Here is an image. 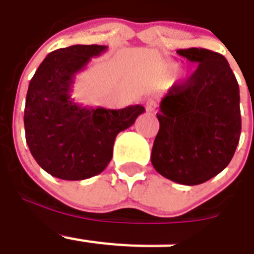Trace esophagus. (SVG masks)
I'll list each match as a JSON object with an SVG mask.
<instances>
[{"mask_svg":"<svg viewBox=\"0 0 254 254\" xmlns=\"http://www.w3.org/2000/svg\"><path fill=\"white\" fill-rule=\"evenodd\" d=\"M157 106H158V105H157V101H155L153 97H149V99L145 100V109H147V111H150V113H152V111H155Z\"/></svg>","mask_w":254,"mask_h":254,"instance_id":"34e87169","label":"esophagus"}]
</instances>
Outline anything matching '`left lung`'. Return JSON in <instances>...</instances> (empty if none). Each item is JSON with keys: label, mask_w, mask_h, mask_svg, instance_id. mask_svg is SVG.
Instances as JSON below:
<instances>
[{"label": "left lung", "mask_w": 254, "mask_h": 254, "mask_svg": "<svg viewBox=\"0 0 254 254\" xmlns=\"http://www.w3.org/2000/svg\"><path fill=\"white\" fill-rule=\"evenodd\" d=\"M177 53L197 68L162 99L150 161L163 177L193 186L215 177L232 161L242 130L241 97L221 54L204 48Z\"/></svg>", "instance_id": "1"}]
</instances>
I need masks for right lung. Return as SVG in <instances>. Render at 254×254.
Returning a JSON list of instances; mask_svg holds the SVG:
<instances>
[{"label": "right lung", "instance_id": "add662e5", "mask_svg": "<svg viewBox=\"0 0 254 254\" xmlns=\"http://www.w3.org/2000/svg\"><path fill=\"white\" fill-rule=\"evenodd\" d=\"M106 45H72L47 56L29 83L24 111L26 143L45 172L79 181L105 170L116 135L145 111L141 105L120 110L88 107L70 97L76 74Z\"/></svg>", "mask_w": 254, "mask_h": 254}]
</instances>
